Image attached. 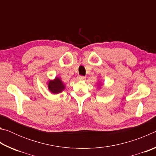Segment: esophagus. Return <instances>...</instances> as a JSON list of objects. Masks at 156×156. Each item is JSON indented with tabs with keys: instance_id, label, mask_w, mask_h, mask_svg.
<instances>
[{
	"instance_id": "1",
	"label": "esophagus",
	"mask_w": 156,
	"mask_h": 156,
	"mask_svg": "<svg viewBox=\"0 0 156 156\" xmlns=\"http://www.w3.org/2000/svg\"><path fill=\"white\" fill-rule=\"evenodd\" d=\"M77 79L78 80H85V77H84V76H79L77 77Z\"/></svg>"
}]
</instances>
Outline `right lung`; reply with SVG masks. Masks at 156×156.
Wrapping results in <instances>:
<instances>
[{
	"mask_svg": "<svg viewBox=\"0 0 156 156\" xmlns=\"http://www.w3.org/2000/svg\"><path fill=\"white\" fill-rule=\"evenodd\" d=\"M47 84L49 91L53 94H59L65 89V84L58 77H56L54 80H49Z\"/></svg>",
	"mask_w": 156,
	"mask_h": 156,
	"instance_id": "obj_1",
	"label": "right lung"
}]
</instances>
